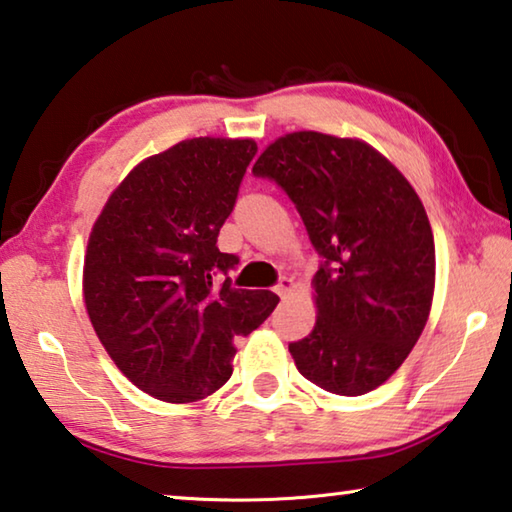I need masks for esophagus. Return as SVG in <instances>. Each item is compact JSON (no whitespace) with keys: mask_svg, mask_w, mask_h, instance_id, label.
Wrapping results in <instances>:
<instances>
[{"mask_svg":"<svg viewBox=\"0 0 512 512\" xmlns=\"http://www.w3.org/2000/svg\"><path fill=\"white\" fill-rule=\"evenodd\" d=\"M294 289V280L291 278H280V282L278 285H275V291H278L280 296H285V294H289V291Z\"/></svg>","mask_w":512,"mask_h":512,"instance_id":"1","label":"esophagus"}]
</instances>
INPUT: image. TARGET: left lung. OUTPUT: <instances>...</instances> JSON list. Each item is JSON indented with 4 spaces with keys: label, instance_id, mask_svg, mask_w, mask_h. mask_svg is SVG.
I'll list each match as a JSON object with an SVG mask.
<instances>
[{
    "label": "left lung",
    "instance_id": "8db88e82",
    "mask_svg": "<svg viewBox=\"0 0 512 512\" xmlns=\"http://www.w3.org/2000/svg\"><path fill=\"white\" fill-rule=\"evenodd\" d=\"M255 177L280 186L321 257L316 326L289 344L326 392L360 396L408 358L431 312L435 243L410 182L371 145L319 132L271 143Z\"/></svg>",
    "mask_w": 512,
    "mask_h": 512
}]
</instances>
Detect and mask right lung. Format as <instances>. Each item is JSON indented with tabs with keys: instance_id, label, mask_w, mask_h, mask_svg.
<instances>
[{
	"instance_id": "obj_1",
	"label": "right lung",
	"mask_w": 512,
	"mask_h": 512,
	"mask_svg": "<svg viewBox=\"0 0 512 512\" xmlns=\"http://www.w3.org/2000/svg\"><path fill=\"white\" fill-rule=\"evenodd\" d=\"M255 154L250 139L177 143L141 161L93 225L88 316L116 367L154 399L214 394L232 376V339L278 305L266 289H234L239 257L216 246Z\"/></svg>"
}]
</instances>
